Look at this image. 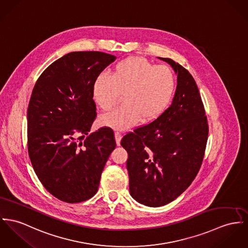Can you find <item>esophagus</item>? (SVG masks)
Listing matches in <instances>:
<instances>
[{
	"instance_id": "obj_1",
	"label": "esophagus",
	"mask_w": 248,
	"mask_h": 248,
	"mask_svg": "<svg viewBox=\"0 0 248 248\" xmlns=\"http://www.w3.org/2000/svg\"><path fill=\"white\" fill-rule=\"evenodd\" d=\"M115 140H116L117 145H120V142H121V140H122V134L120 132H115Z\"/></svg>"
}]
</instances>
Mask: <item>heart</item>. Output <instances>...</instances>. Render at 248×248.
<instances>
[{
  "label": "heart",
  "instance_id": "1",
  "mask_svg": "<svg viewBox=\"0 0 248 248\" xmlns=\"http://www.w3.org/2000/svg\"><path fill=\"white\" fill-rule=\"evenodd\" d=\"M175 80L171 69L154 65L142 57H128L115 65L112 77L100 75L93 86V97L104 111H110L119 103L124 106L104 115L100 124L117 130L135 125L140 119L149 123L168 108L174 93Z\"/></svg>",
  "mask_w": 248,
  "mask_h": 248
}]
</instances>
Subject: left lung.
<instances>
[{
    "instance_id": "8db88e82",
    "label": "left lung",
    "mask_w": 248,
    "mask_h": 248,
    "mask_svg": "<svg viewBox=\"0 0 248 248\" xmlns=\"http://www.w3.org/2000/svg\"><path fill=\"white\" fill-rule=\"evenodd\" d=\"M177 86L171 106L151 123L137 127L121 140L128 153L130 194L149 207L164 206L190 186L205 155L209 124L191 74L171 58Z\"/></svg>"
}]
</instances>
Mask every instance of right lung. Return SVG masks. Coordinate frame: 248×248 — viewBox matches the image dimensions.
<instances>
[{
  "label": "right lung",
  "mask_w": 248,
  "mask_h": 248,
  "mask_svg": "<svg viewBox=\"0 0 248 248\" xmlns=\"http://www.w3.org/2000/svg\"><path fill=\"white\" fill-rule=\"evenodd\" d=\"M103 52H72L38 77L27 109L28 154L39 181L57 199L79 203L97 191L103 169L116 147L114 132L93 133V86L115 61Z\"/></svg>",
  "instance_id": "add662e5"
}]
</instances>
